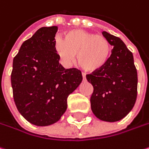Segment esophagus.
<instances>
[{
	"label": "esophagus",
	"instance_id": "esophagus-1",
	"mask_svg": "<svg viewBox=\"0 0 149 149\" xmlns=\"http://www.w3.org/2000/svg\"><path fill=\"white\" fill-rule=\"evenodd\" d=\"M81 75H82V78H83V79H85V78H86V73L82 72V73H81Z\"/></svg>",
	"mask_w": 149,
	"mask_h": 149
}]
</instances>
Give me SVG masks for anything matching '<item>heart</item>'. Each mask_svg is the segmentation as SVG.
Instances as JSON below:
<instances>
[{
	"mask_svg": "<svg viewBox=\"0 0 149 149\" xmlns=\"http://www.w3.org/2000/svg\"><path fill=\"white\" fill-rule=\"evenodd\" d=\"M56 53L62 62L69 66L77 59L78 64L87 72H96L103 68L109 60L112 47L105 36L85 30L68 31L64 39L55 38Z\"/></svg>",
	"mask_w": 149,
	"mask_h": 149,
	"instance_id": "b5f03b06",
	"label": "heart"
}]
</instances>
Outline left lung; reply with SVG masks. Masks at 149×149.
Segmentation results:
<instances>
[{"mask_svg": "<svg viewBox=\"0 0 149 149\" xmlns=\"http://www.w3.org/2000/svg\"><path fill=\"white\" fill-rule=\"evenodd\" d=\"M113 46L112 54L103 68L86 76L93 87L91 108L102 121L117 122L133 109L138 93V73L133 53L119 37L102 31Z\"/></svg>", "mask_w": 149, "mask_h": 149, "instance_id": "left-lung-1", "label": "left lung"}]
</instances>
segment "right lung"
<instances>
[{
	"mask_svg": "<svg viewBox=\"0 0 149 149\" xmlns=\"http://www.w3.org/2000/svg\"><path fill=\"white\" fill-rule=\"evenodd\" d=\"M57 26L38 29L23 42L13 59L11 87L19 113L31 124L56 123L68 107V97L82 81L80 70L66 69L55 48Z\"/></svg>",
	"mask_w": 149,
	"mask_h": 149,
	"instance_id": "right-lung-1",
	"label": "right lung"
}]
</instances>
